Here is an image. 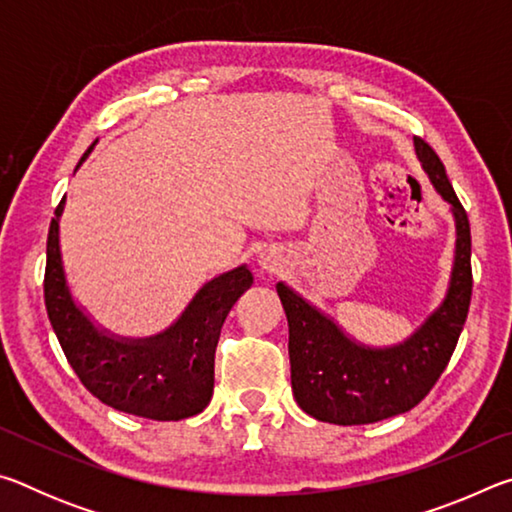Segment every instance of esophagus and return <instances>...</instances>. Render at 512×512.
Here are the masks:
<instances>
[{
    "mask_svg": "<svg viewBox=\"0 0 512 512\" xmlns=\"http://www.w3.org/2000/svg\"><path fill=\"white\" fill-rule=\"evenodd\" d=\"M257 262L264 271H277V268H280V257H277L273 250H264V253H259Z\"/></svg>",
    "mask_w": 512,
    "mask_h": 512,
    "instance_id": "obj_1",
    "label": "esophagus"
}]
</instances>
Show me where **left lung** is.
Instances as JSON below:
<instances>
[{
	"label": "left lung",
	"instance_id": "8db88e82",
	"mask_svg": "<svg viewBox=\"0 0 512 512\" xmlns=\"http://www.w3.org/2000/svg\"><path fill=\"white\" fill-rule=\"evenodd\" d=\"M413 146L456 225L449 287L424 323L404 341L377 348L354 339L289 284L277 282L275 287L289 320L293 397L320 422L348 427L411 411L443 375L463 332L472 296L470 223L438 155L420 137H413Z\"/></svg>",
	"mask_w": 512,
	"mask_h": 512
}]
</instances>
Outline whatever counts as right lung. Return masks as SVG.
Segmentation results:
<instances>
[{
    "label": "right lung",
    "instance_id": "1",
    "mask_svg": "<svg viewBox=\"0 0 512 512\" xmlns=\"http://www.w3.org/2000/svg\"><path fill=\"white\" fill-rule=\"evenodd\" d=\"M63 210L65 198L49 225L45 305L69 366L94 397L117 411L162 422L201 413L214 393V352L223 320L253 284L250 268L241 264L205 282L162 332L137 339L117 336L101 327L69 289L60 253Z\"/></svg>",
    "mask_w": 512,
    "mask_h": 512
}]
</instances>
